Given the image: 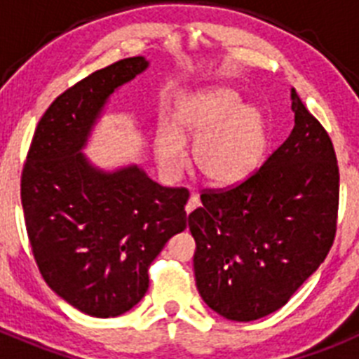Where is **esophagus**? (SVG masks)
Returning <instances> with one entry per match:
<instances>
[{
  "label": "esophagus",
  "mask_w": 359,
  "mask_h": 359,
  "mask_svg": "<svg viewBox=\"0 0 359 359\" xmlns=\"http://www.w3.org/2000/svg\"><path fill=\"white\" fill-rule=\"evenodd\" d=\"M198 207H199V196L198 194H192L189 198V203H187V207H185L187 214H190V212L194 210V208H198Z\"/></svg>",
  "instance_id": "34e87169"
}]
</instances>
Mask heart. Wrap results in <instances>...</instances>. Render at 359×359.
Instances as JSON below:
<instances>
[{"instance_id": "b5f03b06", "label": "heart", "mask_w": 359, "mask_h": 359, "mask_svg": "<svg viewBox=\"0 0 359 359\" xmlns=\"http://www.w3.org/2000/svg\"><path fill=\"white\" fill-rule=\"evenodd\" d=\"M180 128L194 138V161L203 176L231 185L243 182L261 165L268 147L264 115L244 107L243 98L230 88H212L190 97L177 113ZM161 167L176 172L185 163V145L180 133L161 128L156 138Z\"/></svg>"}]
</instances>
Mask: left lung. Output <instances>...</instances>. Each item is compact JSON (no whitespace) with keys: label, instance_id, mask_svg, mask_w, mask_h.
I'll list each match as a JSON object with an SVG mask.
<instances>
[{"label":"left lung","instance_id":"1","mask_svg":"<svg viewBox=\"0 0 359 359\" xmlns=\"http://www.w3.org/2000/svg\"><path fill=\"white\" fill-rule=\"evenodd\" d=\"M294 128L248 177L201 192L189 215L201 298L233 322L286 306L331 250L340 169L331 136L291 88Z\"/></svg>","mask_w":359,"mask_h":359}]
</instances>
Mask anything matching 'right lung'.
<instances>
[{
  "label": "right lung",
  "mask_w": 359,
  "mask_h": 359,
  "mask_svg": "<svg viewBox=\"0 0 359 359\" xmlns=\"http://www.w3.org/2000/svg\"><path fill=\"white\" fill-rule=\"evenodd\" d=\"M147 68L129 57L97 69L50 104L21 172L30 248L50 287L84 315L113 318L140 302L149 266L187 228L185 187L138 167L100 172L81 154L106 98Z\"/></svg>",
  "instance_id": "1"
}]
</instances>
